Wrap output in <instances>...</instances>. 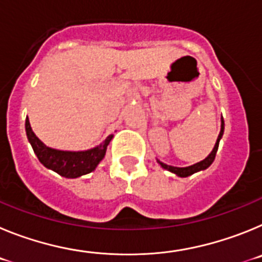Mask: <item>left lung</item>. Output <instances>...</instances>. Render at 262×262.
I'll use <instances>...</instances> for the list:
<instances>
[{
	"label": "left lung",
	"mask_w": 262,
	"mask_h": 262,
	"mask_svg": "<svg viewBox=\"0 0 262 262\" xmlns=\"http://www.w3.org/2000/svg\"><path fill=\"white\" fill-rule=\"evenodd\" d=\"M223 133H224V120H223V118H222V119H221V133H219V136H217L216 143H215L214 148H212L211 154L206 157L205 160L200 161V163L193 164V165H190V166H185V168H178V166L166 165V164L161 163L160 160H157V163L163 166L164 169L169 170V172L174 173V174L178 176V177H189V176L194 174V173L201 172V170H205V169L209 168V166L212 164V161H214L215 155H216V152H217V147H219V142H221L222 136H223Z\"/></svg>",
	"instance_id": "left-lung-1"
}]
</instances>
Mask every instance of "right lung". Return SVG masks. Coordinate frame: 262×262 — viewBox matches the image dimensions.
<instances>
[{
	"label": "right lung",
	"mask_w": 262,
	"mask_h": 262,
	"mask_svg": "<svg viewBox=\"0 0 262 262\" xmlns=\"http://www.w3.org/2000/svg\"><path fill=\"white\" fill-rule=\"evenodd\" d=\"M25 127H26L27 139L39 161L47 169H51L66 178H77L93 172L105 157L107 145L110 144L111 139L114 136L108 135L101 144L86 151H60L47 147L41 142L32 131L29 118H26Z\"/></svg>",
	"instance_id": "add662e5"
}]
</instances>
